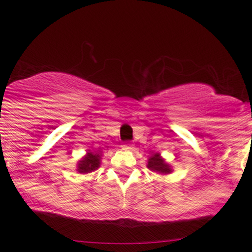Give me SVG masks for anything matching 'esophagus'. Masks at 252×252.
<instances>
[{
    "mask_svg": "<svg viewBox=\"0 0 252 252\" xmlns=\"http://www.w3.org/2000/svg\"><path fill=\"white\" fill-rule=\"evenodd\" d=\"M131 147H132V144L130 143V142H126L123 144V148L124 149H131Z\"/></svg>",
    "mask_w": 252,
    "mask_h": 252,
    "instance_id": "34e87169",
    "label": "esophagus"
}]
</instances>
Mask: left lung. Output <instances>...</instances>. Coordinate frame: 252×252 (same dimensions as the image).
I'll return each mask as SVG.
<instances>
[{
	"instance_id": "left-lung-1",
	"label": "left lung",
	"mask_w": 252,
	"mask_h": 252,
	"mask_svg": "<svg viewBox=\"0 0 252 252\" xmlns=\"http://www.w3.org/2000/svg\"><path fill=\"white\" fill-rule=\"evenodd\" d=\"M147 167L150 170H153V172L160 173V174H169L172 172V168H170L169 164L166 163V161L161 158L158 153L150 156Z\"/></svg>"
}]
</instances>
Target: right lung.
<instances>
[{
	"mask_svg": "<svg viewBox=\"0 0 252 252\" xmlns=\"http://www.w3.org/2000/svg\"><path fill=\"white\" fill-rule=\"evenodd\" d=\"M100 156L102 155L99 153H88L78 162L77 170L82 174H86V173H91L92 170H96L100 166Z\"/></svg>",
	"mask_w": 252,
	"mask_h": 252,
	"instance_id": "obj_1",
	"label": "right lung"
}]
</instances>
